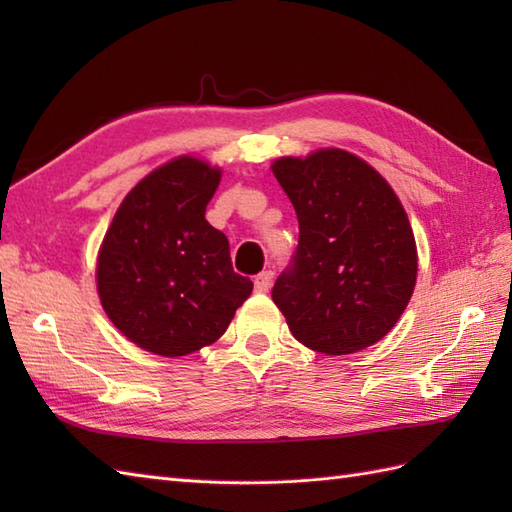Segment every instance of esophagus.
I'll return each mask as SVG.
<instances>
[{"label": "esophagus", "instance_id": "34e87169", "mask_svg": "<svg viewBox=\"0 0 512 512\" xmlns=\"http://www.w3.org/2000/svg\"><path fill=\"white\" fill-rule=\"evenodd\" d=\"M270 284H273V270H264L255 277V290L262 292V295L270 290Z\"/></svg>", "mask_w": 512, "mask_h": 512}]
</instances>
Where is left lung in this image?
Here are the masks:
<instances>
[{
    "mask_svg": "<svg viewBox=\"0 0 512 512\" xmlns=\"http://www.w3.org/2000/svg\"><path fill=\"white\" fill-rule=\"evenodd\" d=\"M270 169L299 220L295 266L273 286L292 336L328 356L378 343L418 277L416 237L396 191L339 147L281 156Z\"/></svg>",
    "mask_w": 512,
    "mask_h": 512,
    "instance_id": "obj_1",
    "label": "left lung"
}]
</instances>
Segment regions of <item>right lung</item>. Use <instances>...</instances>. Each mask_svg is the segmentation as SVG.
I'll use <instances>...</instances> for the list:
<instances>
[{
  "mask_svg": "<svg viewBox=\"0 0 512 512\" xmlns=\"http://www.w3.org/2000/svg\"><path fill=\"white\" fill-rule=\"evenodd\" d=\"M222 180L209 160L178 156L149 171L114 213L96 257V290L114 328L178 358L215 343L253 281L233 273L228 239L206 222Z\"/></svg>",
  "mask_w": 512,
  "mask_h": 512,
  "instance_id": "1",
  "label": "right lung"
}]
</instances>
